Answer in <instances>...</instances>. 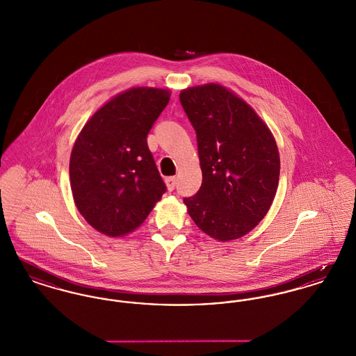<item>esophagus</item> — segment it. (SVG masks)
<instances>
[{
	"mask_svg": "<svg viewBox=\"0 0 356 356\" xmlns=\"http://www.w3.org/2000/svg\"><path fill=\"white\" fill-rule=\"evenodd\" d=\"M176 181H177L176 176H170V177H167V179H165V183H167V186H168V189H170V191H173V189H175V186H176Z\"/></svg>",
	"mask_w": 356,
	"mask_h": 356,
	"instance_id": "obj_1",
	"label": "esophagus"
}]
</instances>
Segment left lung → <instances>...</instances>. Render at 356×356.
I'll use <instances>...</instances> for the list:
<instances>
[{
  "label": "left lung",
  "instance_id": "left-lung-1",
  "mask_svg": "<svg viewBox=\"0 0 356 356\" xmlns=\"http://www.w3.org/2000/svg\"><path fill=\"white\" fill-rule=\"evenodd\" d=\"M180 102L196 131L203 181L184 197L195 224L216 240L244 236L263 220L276 195L280 159L268 127L219 84L188 88Z\"/></svg>",
  "mask_w": 356,
  "mask_h": 356
}]
</instances>
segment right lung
<instances>
[{"instance_id": "add662e5", "label": "right lung", "mask_w": 356, "mask_h": 356, "mask_svg": "<svg viewBox=\"0 0 356 356\" xmlns=\"http://www.w3.org/2000/svg\"><path fill=\"white\" fill-rule=\"evenodd\" d=\"M170 96L157 88L121 93L90 118L73 145L69 176L74 203L104 235L132 232L167 191L147 137Z\"/></svg>"}]
</instances>
